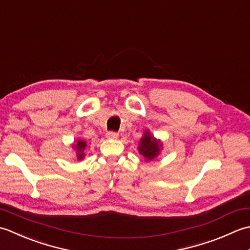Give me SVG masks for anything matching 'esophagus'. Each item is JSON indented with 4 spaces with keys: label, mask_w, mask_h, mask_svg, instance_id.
Listing matches in <instances>:
<instances>
[{
    "label": "esophagus",
    "mask_w": 250,
    "mask_h": 250,
    "mask_svg": "<svg viewBox=\"0 0 250 250\" xmlns=\"http://www.w3.org/2000/svg\"><path fill=\"white\" fill-rule=\"evenodd\" d=\"M106 137L111 139H116L119 137V134L116 131H108L106 132Z\"/></svg>",
    "instance_id": "obj_1"
}]
</instances>
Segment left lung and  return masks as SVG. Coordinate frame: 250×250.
Listing matches in <instances>:
<instances>
[{"label": "left lung", "instance_id": "left-lung-1", "mask_svg": "<svg viewBox=\"0 0 250 250\" xmlns=\"http://www.w3.org/2000/svg\"><path fill=\"white\" fill-rule=\"evenodd\" d=\"M160 146L161 145H159V142L153 137L147 134V132H146L144 138L140 140L139 152L145 157L146 161H152L159 154Z\"/></svg>", "mask_w": 250, "mask_h": 250}]
</instances>
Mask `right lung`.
<instances>
[{"label":"right lung","instance_id":"right-lung-1","mask_svg":"<svg viewBox=\"0 0 250 250\" xmlns=\"http://www.w3.org/2000/svg\"><path fill=\"white\" fill-rule=\"evenodd\" d=\"M85 146H86V142L82 141V140H79L78 144L75 145V149L79 151V154H78V159L79 160H82L83 157H84L83 151L85 150Z\"/></svg>","mask_w":250,"mask_h":250}]
</instances>
